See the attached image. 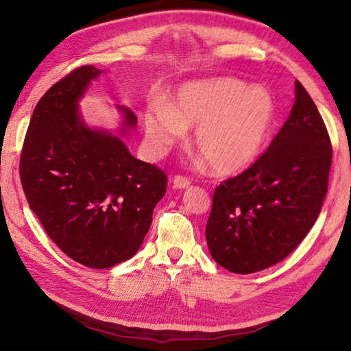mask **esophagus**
I'll return each instance as SVG.
<instances>
[{
    "instance_id": "1",
    "label": "esophagus",
    "mask_w": 351,
    "mask_h": 351,
    "mask_svg": "<svg viewBox=\"0 0 351 351\" xmlns=\"http://www.w3.org/2000/svg\"><path fill=\"white\" fill-rule=\"evenodd\" d=\"M173 187L175 189H178V190H182V189H187V187H190V180H187V178H184V176H175L173 178Z\"/></svg>"
}]
</instances>
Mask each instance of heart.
<instances>
[{"instance_id": "b5f03b06", "label": "heart", "mask_w": 351, "mask_h": 351, "mask_svg": "<svg viewBox=\"0 0 351 351\" xmlns=\"http://www.w3.org/2000/svg\"><path fill=\"white\" fill-rule=\"evenodd\" d=\"M276 119L272 95L232 77L184 84L167 105L156 101L143 114L150 155L161 158L195 129L193 147L217 175H234L262 155Z\"/></svg>"}]
</instances>
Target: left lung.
<instances>
[{
    "label": "left lung",
    "mask_w": 351,
    "mask_h": 351,
    "mask_svg": "<svg viewBox=\"0 0 351 351\" xmlns=\"http://www.w3.org/2000/svg\"><path fill=\"white\" fill-rule=\"evenodd\" d=\"M330 164L327 128L297 80L289 119L266 152L215 190L205 228L215 262L252 274L289 256L317 222Z\"/></svg>",
    "instance_id": "obj_1"
}]
</instances>
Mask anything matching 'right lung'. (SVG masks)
<instances>
[{"label":"right lung","instance_id":"obj_1","mask_svg":"<svg viewBox=\"0 0 351 351\" xmlns=\"http://www.w3.org/2000/svg\"><path fill=\"white\" fill-rule=\"evenodd\" d=\"M80 66L54 84L34 108L19 175L27 202L54 243L68 257L105 269L135 256L152 223L167 176L136 160L123 141L136 128L125 106L114 134L89 128L79 101L101 74Z\"/></svg>","mask_w":351,"mask_h":351}]
</instances>
